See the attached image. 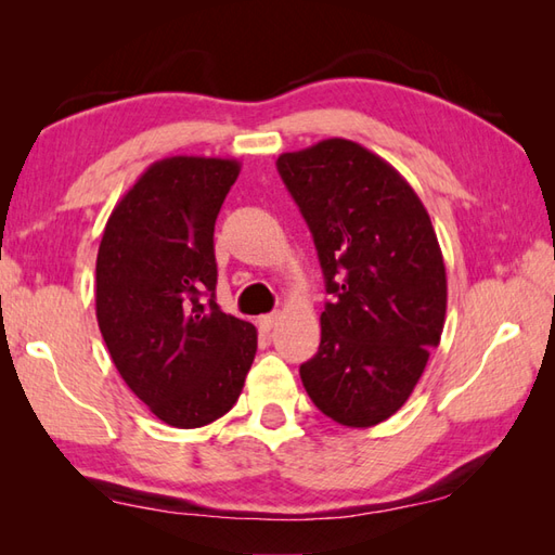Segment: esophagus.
I'll list each match as a JSON object with an SVG mask.
<instances>
[{"label":"esophagus","instance_id":"34e87169","mask_svg":"<svg viewBox=\"0 0 555 555\" xmlns=\"http://www.w3.org/2000/svg\"><path fill=\"white\" fill-rule=\"evenodd\" d=\"M276 322H279V312L262 314V317H259V328H262V332H271V328H274Z\"/></svg>","mask_w":555,"mask_h":555}]
</instances>
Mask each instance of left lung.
I'll return each instance as SVG.
<instances>
[{"label":"left lung","instance_id":"left-lung-1","mask_svg":"<svg viewBox=\"0 0 555 555\" xmlns=\"http://www.w3.org/2000/svg\"><path fill=\"white\" fill-rule=\"evenodd\" d=\"M276 169L334 296L302 386L326 417L374 427L403 408L441 340L448 288L431 219L403 176L352 140L286 152Z\"/></svg>","mask_w":555,"mask_h":555}]
</instances>
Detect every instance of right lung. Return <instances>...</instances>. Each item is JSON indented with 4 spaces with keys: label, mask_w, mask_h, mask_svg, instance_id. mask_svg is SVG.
<instances>
[{
    "label": "right lung",
    "mask_w": 555,
    "mask_h": 555,
    "mask_svg": "<svg viewBox=\"0 0 555 555\" xmlns=\"http://www.w3.org/2000/svg\"><path fill=\"white\" fill-rule=\"evenodd\" d=\"M238 173L235 159H159L102 233V338L128 388L169 427L227 415L257 352V328L215 302V223Z\"/></svg>",
    "instance_id": "1"
}]
</instances>
